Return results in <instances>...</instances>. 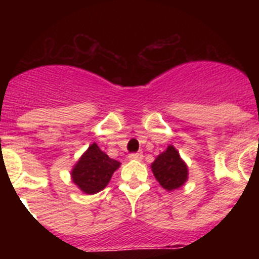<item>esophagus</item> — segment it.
Here are the masks:
<instances>
[{"label": "esophagus", "instance_id": "34e87169", "mask_svg": "<svg viewBox=\"0 0 259 259\" xmlns=\"http://www.w3.org/2000/svg\"><path fill=\"white\" fill-rule=\"evenodd\" d=\"M141 158H143L141 153H132V154L128 155V159H131V161H140Z\"/></svg>", "mask_w": 259, "mask_h": 259}]
</instances>
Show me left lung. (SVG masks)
Here are the masks:
<instances>
[{
    "mask_svg": "<svg viewBox=\"0 0 259 259\" xmlns=\"http://www.w3.org/2000/svg\"><path fill=\"white\" fill-rule=\"evenodd\" d=\"M152 171L166 191L180 188L188 180V167L172 145L167 146V149L155 158Z\"/></svg>",
    "mask_w": 259,
    "mask_h": 259,
    "instance_id": "left-lung-1",
    "label": "left lung"
}]
</instances>
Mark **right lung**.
I'll list each match as a JSON object with an SVG mask.
<instances>
[{
	"mask_svg": "<svg viewBox=\"0 0 259 259\" xmlns=\"http://www.w3.org/2000/svg\"><path fill=\"white\" fill-rule=\"evenodd\" d=\"M120 162L110 158L102 152L96 143L89 146L87 152L71 171L72 182L87 194H95L109 184L114 171L119 168Z\"/></svg>",
	"mask_w": 259,
	"mask_h": 259,
	"instance_id": "add662e5",
	"label": "right lung"
}]
</instances>
